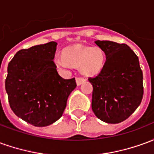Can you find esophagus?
I'll list each match as a JSON object with an SVG mask.
<instances>
[{"instance_id": "esophagus-1", "label": "esophagus", "mask_w": 154, "mask_h": 154, "mask_svg": "<svg viewBox=\"0 0 154 154\" xmlns=\"http://www.w3.org/2000/svg\"><path fill=\"white\" fill-rule=\"evenodd\" d=\"M76 81H77V84L79 86L81 84H82L86 81V79L84 78V77H78L76 78Z\"/></svg>"}]
</instances>
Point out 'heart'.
Listing matches in <instances>:
<instances>
[{
    "label": "heart",
    "instance_id": "obj_1",
    "mask_svg": "<svg viewBox=\"0 0 154 154\" xmlns=\"http://www.w3.org/2000/svg\"><path fill=\"white\" fill-rule=\"evenodd\" d=\"M105 53L99 47L67 48L63 55L57 54L54 58V64L58 68L80 67L82 73L87 76L99 73L105 65Z\"/></svg>",
    "mask_w": 154,
    "mask_h": 154
}]
</instances>
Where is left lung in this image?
<instances>
[{
  "mask_svg": "<svg viewBox=\"0 0 154 154\" xmlns=\"http://www.w3.org/2000/svg\"><path fill=\"white\" fill-rule=\"evenodd\" d=\"M106 56L102 70L89 77L92 87L91 108L98 119L118 124L138 108L143 96V72L138 56L125 44L97 40Z\"/></svg>",
  "mask_w": 154,
  "mask_h": 154,
  "instance_id": "left-lung-1",
  "label": "left lung"
}]
</instances>
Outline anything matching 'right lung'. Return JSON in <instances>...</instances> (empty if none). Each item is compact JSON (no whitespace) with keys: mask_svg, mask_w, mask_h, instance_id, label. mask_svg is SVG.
<instances>
[{"mask_svg":"<svg viewBox=\"0 0 154 154\" xmlns=\"http://www.w3.org/2000/svg\"><path fill=\"white\" fill-rule=\"evenodd\" d=\"M57 43L18 51L7 67L5 91L16 116L32 125L44 127L63 116L67 98L77 87L75 78L63 79L54 58Z\"/></svg>","mask_w":154,"mask_h":154,"instance_id":"right-lung-1","label":"right lung"}]
</instances>
